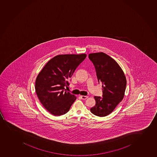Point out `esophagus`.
<instances>
[{
  "mask_svg": "<svg viewBox=\"0 0 157 157\" xmlns=\"http://www.w3.org/2000/svg\"><path fill=\"white\" fill-rule=\"evenodd\" d=\"M81 98L82 100H86L88 98V96H83V95H81Z\"/></svg>",
  "mask_w": 157,
  "mask_h": 157,
  "instance_id": "1",
  "label": "esophagus"
}]
</instances>
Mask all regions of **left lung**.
Returning a JSON list of instances; mask_svg holds the SVG:
<instances>
[{
	"label": "left lung",
	"mask_w": 157,
	"mask_h": 157,
	"mask_svg": "<svg viewBox=\"0 0 157 157\" xmlns=\"http://www.w3.org/2000/svg\"><path fill=\"white\" fill-rule=\"evenodd\" d=\"M94 65L98 81L102 84L103 98L94 96L96 104L90 109L98 117L111 113L123 100L127 80L122 69L115 59L103 52L89 54Z\"/></svg>",
	"instance_id": "obj_1"
}]
</instances>
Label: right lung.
<instances>
[{"instance_id":"right-lung-1","label":"right lung","mask_w":157,"mask_h":157,"mask_svg":"<svg viewBox=\"0 0 157 157\" xmlns=\"http://www.w3.org/2000/svg\"><path fill=\"white\" fill-rule=\"evenodd\" d=\"M86 54H61L51 59L36 79L35 90L44 107L54 116L69 111L76 100L74 95L66 91L68 80L84 60Z\"/></svg>"}]
</instances>
